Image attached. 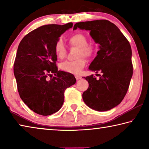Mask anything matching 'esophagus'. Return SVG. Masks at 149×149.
I'll return each mask as SVG.
<instances>
[{
	"instance_id": "1",
	"label": "esophagus",
	"mask_w": 149,
	"mask_h": 149,
	"mask_svg": "<svg viewBox=\"0 0 149 149\" xmlns=\"http://www.w3.org/2000/svg\"><path fill=\"white\" fill-rule=\"evenodd\" d=\"M75 79H76L77 80L81 79V76H79V75H75Z\"/></svg>"
}]
</instances>
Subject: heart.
<instances>
[{
    "label": "heart",
    "mask_w": 149,
    "mask_h": 149,
    "mask_svg": "<svg viewBox=\"0 0 149 149\" xmlns=\"http://www.w3.org/2000/svg\"><path fill=\"white\" fill-rule=\"evenodd\" d=\"M68 42L71 46L79 48L77 57L79 58L75 60H66L60 64V68L71 74H79L86 64L85 58L81 56L92 57L95 53L96 47L94 44L88 43L87 37L83 33L77 32L70 35ZM54 49L55 54L58 58L63 59L66 56V49L61 39L57 40L55 42Z\"/></svg>",
    "instance_id": "heart-1"
}]
</instances>
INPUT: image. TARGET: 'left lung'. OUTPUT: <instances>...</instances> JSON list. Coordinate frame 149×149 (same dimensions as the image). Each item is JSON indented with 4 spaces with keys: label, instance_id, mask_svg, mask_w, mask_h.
<instances>
[{
    "label": "left lung",
    "instance_id": "8db88e82",
    "mask_svg": "<svg viewBox=\"0 0 149 149\" xmlns=\"http://www.w3.org/2000/svg\"><path fill=\"white\" fill-rule=\"evenodd\" d=\"M77 28L89 30L96 43L100 45L97 56L89 69L102 73L99 79L93 75L85 77L89 87L83 93L88 107L97 111H107L122 101L133 75L132 48L118 27L106 19L76 23Z\"/></svg>",
    "mask_w": 149,
    "mask_h": 149
}]
</instances>
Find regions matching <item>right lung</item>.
<instances>
[{
    "label": "right lung",
    "mask_w": 149,
    "mask_h": 149,
    "mask_svg": "<svg viewBox=\"0 0 149 149\" xmlns=\"http://www.w3.org/2000/svg\"><path fill=\"white\" fill-rule=\"evenodd\" d=\"M73 26L49 24L33 30L19 42L14 64V73L19 97L37 114L49 116L61 108L64 91L75 84L74 75L58 70L54 44L62 33ZM52 73L55 76L47 79Z\"/></svg>",
    "instance_id": "obj_1"
}]
</instances>
